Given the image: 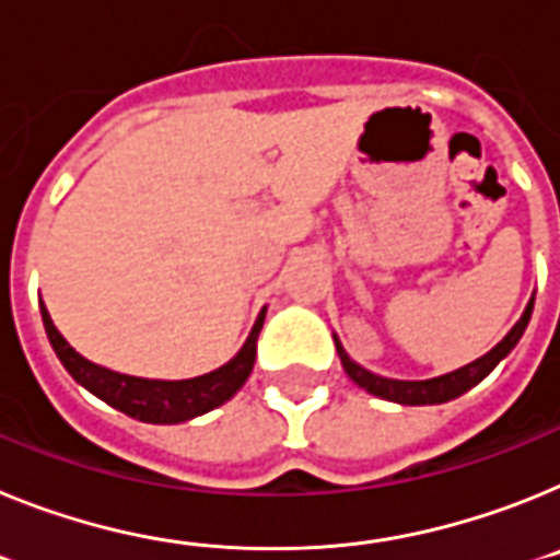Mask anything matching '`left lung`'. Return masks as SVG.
I'll list each match as a JSON object with an SVG mask.
<instances>
[{
	"label": "left lung",
	"mask_w": 560,
	"mask_h": 560,
	"mask_svg": "<svg viewBox=\"0 0 560 560\" xmlns=\"http://www.w3.org/2000/svg\"><path fill=\"white\" fill-rule=\"evenodd\" d=\"M533 304H536V299H529L522 318L515 320V327L510 329V332L504 335V338L499 340L488 354L476 358L474 363L456 369V372L431 377V381H392V377H381V374L363 369L361 363H354L347 354V349L340 347L338 338H335V349H338L340 363H343L349 377H352L361 388H366L369 395L383 397V400H392V402H400V406H434V402H448L454 400V397L465 395V392L474 388L476 383H482L485 377L499 366L502 358H508V354L513 352V347L522 340L524 329H527L529 315H533Z\"/></svg>",
	"instance_id": "obj_1"
}]
</instances>
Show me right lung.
Masks as SVG:
<instances>
[{"mask_svg":"<svg viewBox=\"0 0 560 560\" xmlns=\"http://www.w3.org/2000/svg\"><path fill=\"white\" fill-rule=\"evenodd\" d=\"M265 313L267 310H261L250 335H247L245 347L225 366L199 374V377H191V381H149V377H132V374L112 372V369L86 361L84 354H78L67 343L65 335L58 332L50 313L42 304V320H45L47 338H50L58 361L65 363L67 372L81 386L90 388L92 395L109 402L112 408H118V411L135 417V420L163 422V425L186 422L206 415L211 408L231 400L245 386V381L253 372V363H256V338H259L261 324H265Z\"/></svg>","mask_w":560,"mask_h":560,"instance_id":"1","label":"right lung"}]
</instances>
